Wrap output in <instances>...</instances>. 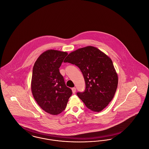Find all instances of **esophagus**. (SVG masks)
I'll use <instances>...</instances> for the list:
<instances>
[{
	"label": "esophagus",
	"instance_id": "1",
	"mask_svg": "<svg viewBox=\"0 0 149 149\" xmlns=\"http://www.w3.org/2000/svg\"><path fill=\"white\" fill-rule=\"evenodd\" d=\"M71 90H72V93H73L74 94H75V92H76V88H72L71 89Z\"/></svg>",
	"mask_w": 149,
	"mask_h": 149
}]
</instances>
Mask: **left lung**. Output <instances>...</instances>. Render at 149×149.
<instances>
[{
	"mask_svg": "<svg viewBox=\"0 0 149 149\" xmlns=\"http://www.w3.org/2000/svg\"><path fill=\"white\" fill-rule=\"evenodd\" d=\"M64 63L77 65L85 80V91L77 95L86 107L95 112L105 108L113 98L118 75L111 58L98 49L88 46L70 53Z\"/></svg>",
	"mask_w": 149,
	"mask_h": 149,
	"instance_id": "1",
	"label": "left lung"
}]
</instances>
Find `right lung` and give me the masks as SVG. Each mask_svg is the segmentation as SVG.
<instances>
[{"mask_svg":"<svg viewBox=\"0 0 149 149\" xmlns=\"http://www.w3.org/2000/svg\"><path fill=\"white\" fill-rule=\"evenodd\" d=\"M68 52L55 50L43 52L34 64L31 91L37 103L52 115L61 113L67 106L72 91L67 87L59 68Z\"/></svg>","mask_w":149,"mask_h":149,"instance_id":"obj_1","label":"right lung"}]
</instances>
